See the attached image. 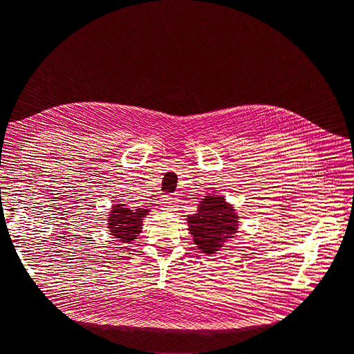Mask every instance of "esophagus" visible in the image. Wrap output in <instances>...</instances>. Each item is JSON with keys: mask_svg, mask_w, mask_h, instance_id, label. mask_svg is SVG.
Returning a JSON list of instances; mask_svg holds the SVG:
<instances>
[{"mask_svg": "<svg viewBox=\"0 0 354 354\" xmlns=\"http://www.w3.org/2000/svg\"><path fill=\"white\" fill-rule=\"evenodd\" d=\"M177 203V199L171 195H164L162 199H160V207H162V209H176Z\"/></svg>", "mask_w": 354, "mask_h": 354, "instance_id": "34e87169", "label": "esophagus"}]
</instances>
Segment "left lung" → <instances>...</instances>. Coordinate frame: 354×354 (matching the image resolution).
I'll use <instances>...</instances> for the list:
<instances>
[{"label":"left lung","instance_id":"obj_1","mask_svg":"<svg viewBox=\"0 0 354 354\" xmlns=\"http://www.w3.org/2000/svg\"><path fill=\"white\" fill-rule=\"evenodd\" d=\"M190 234L202 254H216L238 230V216L223 196H207L187 218Z\"/></svg>","mask_w":354,"mask_h":354}]
</instances>
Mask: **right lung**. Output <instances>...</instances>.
Wrapping results in <instances>:
<instances>
[{
    "mask_svg": "<svg viewBox=\"0 0 354 354\" xmlns=\"http://www.w3.org/2000/svg\"><path fill=\"white\" fill-rule=\"evenodd\" d=\"M145 209L137 208L130 209L125 203H115L111 217H109V230L118 242L130 243L138 233L142 232L143 217L146 216Z\"/></svg>",
    "mask_w": 354,
    "mask_h": 354,
    "instance_id": "1",
    "label": "right lung"
}]
</instances>
